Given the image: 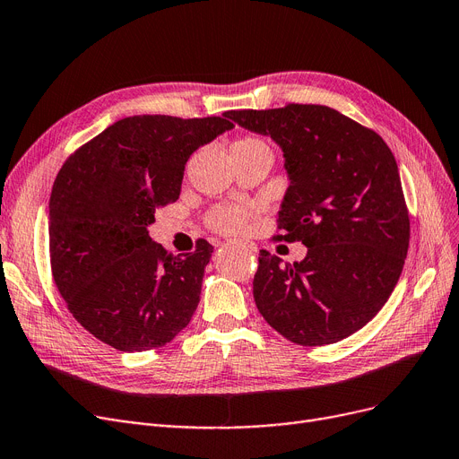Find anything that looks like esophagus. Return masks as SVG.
Listing matches in <instances>:
<instances>
[{
	"instance_id": "1",
	"label": "esophagus",
	"mask_w": 459,
	"mask_h": 459,
	"mask_svg": "<svg viewBox=\"0 0 459 459\" xmlns=\"http://www.w3.org/2000/svg\"><path fill=\"white\" fill-rule=\"evenodd\" d=\"M230 244H238V246H244V247H247L249 251H256L255 244H251V242H230Z\"/></svg>"
}]
</instances>
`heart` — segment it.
Here are the masks:
<instances>
[{
  "label": "heart",
  "mask_w": 459,
  "mask_h": 459,
  "mask_svg": "<svg viewBox=\"0 0 459 459\" xmlns=\"http://www.w3.org/2000/svg\"><path fill=\"white\" fill-rule=\"evenodd\" d=\"M232 152H246V153L270 152V146L263 141L261 136L246 134L242 138H238V141L232 144ZM253 213L255 212L251 208H244V206H217L210 212L208 223L212 229L219 232L238 234L247 227Z\"/></svg>",
  "instance_id": "heart-1"
}]
</instances>
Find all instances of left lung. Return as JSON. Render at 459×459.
<instances>
[{"instance_id":"8db88e82","label":"left lung","mask_w":459,"mask_h":459,"mask_svg":"<svg viewBox=\"0 0 459 459\" xmlns=\"http://www.w3.org/2000/svg\"><path fill=\"white\" fill-rule=\"evenodd\" d=\"M225 116L281 146L290 186L273 240L307 247L294 264L261 251L258 311L296 345L345 340L381 311L405 264L411 223L392 150L373 129L323 105Z\"/></svg>"}]
</instances>
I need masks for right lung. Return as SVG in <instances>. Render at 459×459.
I'll return each mask as SVG.
<instances>
[{
	"label": "right lung",
	"mask_w": 459,
	"mask_h": 459,
	"mask_svg": "<svg viewBox=\"0 0 459 459\" xmlns=\"http://www.w3.org/2000/svg\"><path fill=\"white\" fill-rule=\"evenodd\" d=\"M234 126L227 116H131L69 155L50 195L54 283L99 342L124 352L163 347L201 302L213 247L172 256L152 242L155 210L176 203L187 159Z\"/></svg>",
	"instance_id": "add662e5"
}]
</instances>
